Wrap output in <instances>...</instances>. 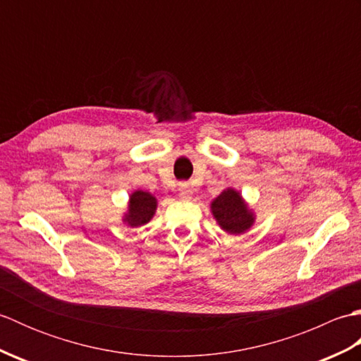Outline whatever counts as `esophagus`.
Masks as SVG:
<instances>
[{
  "instance_id": "esophagus-1",
  "label": "esophagus",
  "mask_w": 361,
  "mask_h": 361,
  "mask_svg": "<svg viewBox=\"0 0 361 361\" xmlns=\"http://www.w3.org/2000/svg\"><path fill=\"white\" fill-rule=\"evenodd\" d=\"M178 197L185 202L190 200V198H192V189H190L189 185H186V183H181L180 188H178Z\"/></svg>"
}]
</instances>
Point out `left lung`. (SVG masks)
<instances>
[{"label":"left lung","instance_id":"8db88e82","mask_svg":"<svg viewBox=\"0 0 361 361\" xmlns=\"http://www.w3.org/2000/svg\"><path fill=\"white\" fill-rule=\"evenodd\" d=\"M217 225L229 235H240L256 224V212L250 208L239 190L226 188L209 204Z\"/></svg>","mask_w":361,"mask_h":361}]
</instances>
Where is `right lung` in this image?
Instances as JSON below:
<instances>
[{"instance_id":"1","label":"right lung","mask_w":361,"mask_h":361,"mask_svg":"<svg viewBox=\"0 0 361 361\" xmlns=\"http://www.w3.org/2000/svg\"><path fill=\"white\" fill-rule=\"evenodd\" d=\"M158 208L157 197L147 192V190L136 189L128 195L127 209L122 214V221L130 228H140L155 216Z\"/></svg>"}]
</instances>
